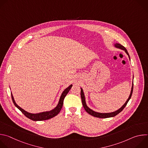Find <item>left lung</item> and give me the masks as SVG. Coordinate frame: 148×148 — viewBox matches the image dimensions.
<instances>
[{"label":"left lung","mask_w":148,"mask_h":148,"mask_svg":"<svg viewBox=\"0 0 148 148\" xmlns=\"http://www.w3.org/2000/svg\"><path fill=\"white\" fill-rule=\"evenodd\" d=\"M115 47L124 50L125 51V53L128 54V56L130 57V55H129V53H128L127 50H126L125 49V47H124L122 45H121L120 44H118V43H116L115 45ZM133 88H134V82H132V86L130 95L128 99H127V101H126V102L123 104V105L121 108H119L118 110H117V111H116L115 112H111V113H99V112H95V111H92V110H91L90 108H89L87 107V105L86 104V99H85V96H84V92H83V90H82V88H81V100H82V105H83L84 109H85V110L86 111V112L87 113H88L90 115H92L93 116H95V117H97V118H107L113 117V116H115L116 115H118L119 113H120L124 109V108L126 107V105H127L129 100L131 98V96H132V92H133Z\"/></svg>","instance_id":"obj_1"}]
</instances>
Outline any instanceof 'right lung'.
I'll return each mask as SVG.
<instances>
[{
  "label": "right lung",
  "mask_w": 148,
  "mask_h": 148,
  "mask_svg": "<svg viewBox=\"0 0 148 148\" xmlns=\"http://www.w3.org/2000/svg\"><path fill=\"white\" fill-rule=\"evenodd\" d=\"M72 84L70 85L68 88H67L62 93L58 103L57 105V106L53 109V110L50 111H47V112H41V113H38V114H31L29 112H26V111H25L24 110H23L22 108H21L19 106L16 104V103L14 101V99L13 98V95L11 93V95H12V101L14 103V105L15 106L22 112L27 118L34 121H45V120H47L49 119L50 118H52L53 117H54L55 116H56L61 111L62 105H63V102H64V98L66 97V96L67 95V94H68V92H69V91L70 90V89L72 87Z\"/></svg>",
  "instance_id": "right-lung-1"
}]
</instances>
